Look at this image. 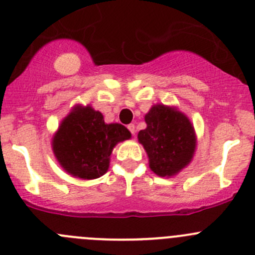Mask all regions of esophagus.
<instances>
[{
  "label": "esophagus",
  "instance_id": "obj_1",
  "mask_svg": "<svg viewBox=\"0 0 255 255\" xmlns=\"http://www.w3.org/2000/svg\"><path fill=\"white\" fill-rule=\"evenodd\" d=\"M128 129H129V132L132 133V134H134V133H135V126L133 125V123H130V125H128Z\"/></svg>",
  "mask_w": 255,
  "mask_h": 255
}]
</instances>
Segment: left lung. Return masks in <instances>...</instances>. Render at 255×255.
<instances>
[{"instance_id":"obj_1","label":"left lung","mask_w":255,"mask_h":255,"mask_svg":"<svg viewBox=\"0 0 255 255\" xmlns=\"http://www.w3.org/2000/svg\"><path fill=\"white\" fill-rule=\"evenodd\" d=\"M145 129L138 133L149 159V168L160 177H173L192 161L196 133L185 113L175 106L156 104L144 116Z\"/></svg>"}]
</instances>
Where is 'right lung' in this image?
<instances>
[{"label":"right lung","mask_w":255,"mask_h":255,"mask_svg":"<svg viewBox=\"0 0 255 255\" xmlns=\"http://www.w3.org/2000/svg\"><path fill=\"white\" fill-rule=\"evenodd\" d=\"M130 137L125 126L106 123L91 105H75L54 133L51 148L69 175L94 180L107 173L113 148Z\"/></svg>","instance_id":"add662e5"}]
</instances>
